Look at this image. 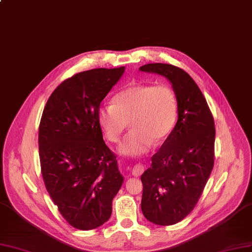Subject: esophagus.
<instances>
[{
  "label": "esophagus",
  "instance_id": "34e87169",
  "mask_svg": "<svg viewBox=\"0 0 252 252\" xmlns=\"http://www.w3.org/2000/svg\"><path fill=\"white\" fill-rule=\"evenodd\" d=\"M144 172V166L143 164L141 163H137L133 166V169H132V174L133 176L135 177H139L140 175H142V173Z\"/></svg>",
  "mask_w": 252,
  "mask_h": 252
}]
</instances>
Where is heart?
<instances>
[{
	"instance_id": "heart-1",
	"label": "heart",
	"mask_w": 252,
	"mask_h": 252,
	"mask_svg": "<svg viewBox=\"0 0 252 252\" xmlns=\"http://www.w3.org/2000/svg\"><path fill=\"white\" fill-rule=\"evenodd\" d=\"M113 102L101 105L97 119L105 137L114 143L129 123L132 131L119 151L132 157L147 153L153 142H163L174 129L179 112L176 93L165 84L129 86L117 93Z\"/></svg>"
}]
</instances>
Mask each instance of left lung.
<instances>
[{"label": "left lung", "mask_w": 252, "mask_h": 252, "mask_svg": "<svg viewBox=\"0 0 252 252\" xmlns=\"http://www.w3.org/2000/svg\"><path fill=\"white\" fill-rule=\"evenodd\" d=\"M140 70L166 77L179 104L174 129L141 176L144 217L157 225H174L197 205L213 170L215 121L198 85L183 69L155 63Z\"/></svg>", "instance_id": "obj_1"}]
</instances>
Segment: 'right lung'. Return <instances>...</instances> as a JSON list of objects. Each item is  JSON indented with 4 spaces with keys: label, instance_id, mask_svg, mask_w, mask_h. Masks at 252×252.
<instances>
[{
    "label": "right lung",
    "instance_id": "1",
    "mask_svg": "<svg viewBox=\"0 0 252 252\" xmlns=\"http://www.w3.org/2000/svg\"><path fill=\"white\" fill-rule=\"evenodd\" d=\"M124 72L125 67L98 68L67 78L52 92L40 118L38 151L46 189L64 220L80 230L109 220L124 182L97 119L100 102Z\"/></svg>",
    "mask_w": 252,
    "mask_h": 252
}]
</instances>
